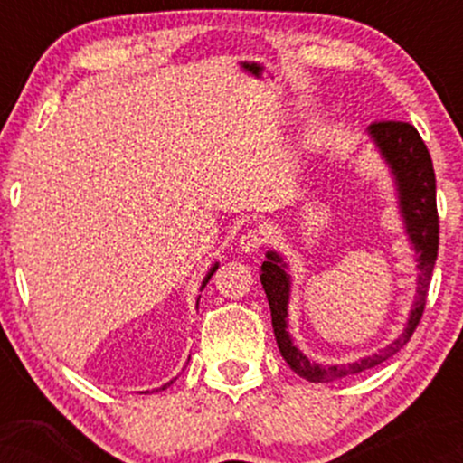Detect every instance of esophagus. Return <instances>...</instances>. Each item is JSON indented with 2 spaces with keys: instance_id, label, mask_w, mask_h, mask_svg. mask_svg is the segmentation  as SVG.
I'll return each mask as SVG.
<instances>
[{
  "instance_id": "34e87169",
  "label": "esophagus",
  "mask_w": 463,
  "mask_h": 463,
  "mask_svg": "<svg viewBox=\"0 0 463 463\" xmlns=\"http://www.w3.org/2000/svg\"><path fill=\"white\" fill-rule=\"evenodd\" d=\"M265 241V232L259 231V228H254V231H248L246 235H241V239H239V248H241V252H257L259 248L263 246Z\"/></svg>"
}]
</instances>
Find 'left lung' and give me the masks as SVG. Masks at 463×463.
I'll list each match as a JSON object with an SVG mask.
<instances>
[{"label": "left lung", "instance_id": "8db88e82", "mask_svg": "<svg viewBox=\"0 0 463 463\" xmlns=\"http://www.w3.org/2000/svg\"><path fill=\"white\" fill-rule=\"evenodd\" d=\"M368 137L379 150L387 167H390L392 178L398 195V213L402 217L407 239L416 252L418 268V287L413 296L411 311L405 322V328L392 344L383 350L364 357L353 364L342 365H320L309 361L298 346H294L291 335L287 331V309H289L291 298V276L287 272V265L279 252L269 250L265 254L261 265V285L268 296L269 311H272L274 337L279 344L280 354L289 364V368L302 379L311 383H328V381L344 379V376L359 374V372L374 368L383 364L392 354H396L411 339L416 331L420 317H422L424 305H427V291L431 283V274L438 259L439 243V222L438 206H435V172L431 163V154L424 146L422 137L411 124L405 121H379L368 128Z\"/></svg>", "mask_w": 463, "mask_h": 463}]
</instances>
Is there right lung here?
Returning a JSON list of instances; mask_svg holds the SVG:
<instances>
[{
  "label": "right lung",
  "instance_id": "right-lung-1",
  "mask_svg": "<svg viewBox=\"0 0 463 463\" xmlns=\"http://www.w3.org/2000/svg\"><path fill=\"white\" fill-rule=\"evenodd\" d=\"M217 268H220V263H213V268L209 269V274H206V276H204V280H202V287H200V289H204L206 283H209V280H211V276H213V272H215ZM198 300H200V298H198ZM167 385H169V383H167ZM167 385H163V390H165V387H167Z\"/></svg>",
  "mask_w": 463,
  "mask_h": 463
}]
</instances>
